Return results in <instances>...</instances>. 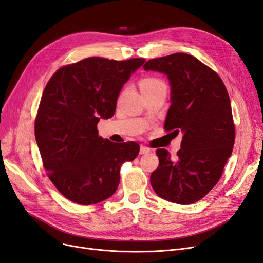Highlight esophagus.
Instances as JSON below:
<instances>
[{"instance_id":"1","label":"esophagus","mask_w":263,"mask_h":263,"mask_svg":"<svg viewBox=\"0 0 263 263\" xmlns=\"http://www.w3.org/2000/svg\"><path fill=\"white\" fill-rule=\"evenodd\" d=\"M149 152H151V149H149L148 147L141 145V147H140V154H141V155H143V154H147V153H149Z\"/></svg>"}]
</instances>
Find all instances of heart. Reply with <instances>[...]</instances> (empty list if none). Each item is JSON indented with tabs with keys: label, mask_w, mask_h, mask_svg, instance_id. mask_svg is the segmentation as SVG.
<instances>
[{
	"label": "heart",
	"mask_w": 263,
	"mask_h": 263,
	"mask_svg": "<svg viewBox=\"0 0 263 263\" xmlns=\"http://www.w3.org/2000/svg\"><path fill=\"white\" fill-rule=\"evenodd\" d=\"M160 84H163L162 82H160L159 80H156V79H145L143 80L141 83H140V87L141 88H145V87H153V86H156V85H160Z\"/></svg>",
	"instance_id": "heart-1"
}]
</instances>
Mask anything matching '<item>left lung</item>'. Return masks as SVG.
Segmentation results:
<instances>
[{"mask_svg": "<svg viewBox=\"0 0 263 263\" xmlns=\"http://www.w3.org/2000/svg\"><path fill=\"white\" fill-rule=\"evenodd\" d=\"M143 67L166 75L172 105L165 129L182 133L176 157L165 148L156 151L159 165L151 184L164 200L191 204L217 183L232 155L235 126L228 92L213 70L187 53L153 59Z\"/></svg>", "mask_w": 263, "mask_h": 263, "instance_id": "8db88e82", "label": "left lung"}]
</instances>
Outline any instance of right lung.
<instances>
[{"instance_id": "obj_1", "label": "right lung", "mask_w": 263, "mask_h": 263, "mask_svg": "<svg viewBox=\"0 0 263 263\" xmlns=\"http://www.w3.org/2000/svg\"><path fill=\"white\" fill-rule=\"evenodd\" d=\"M144 62L87 58L49 80L35 137L48 177L66 199L89 205L110 198L119 185L121 165L138 156V143L98 137L97 123L114 116L123 85Z\"/></svg>"}]
</instances>
